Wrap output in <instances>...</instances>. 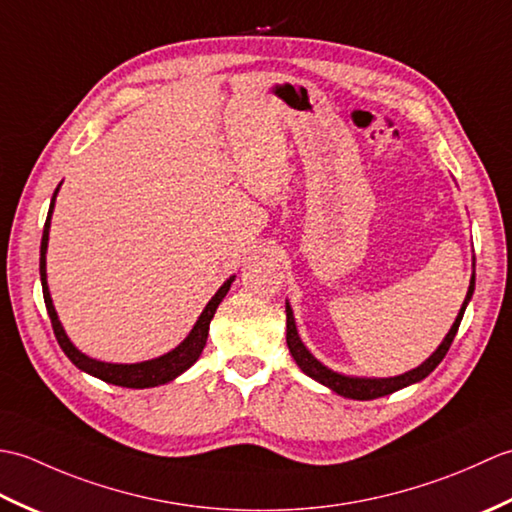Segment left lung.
Masks as SVG:
<instances>
[{"mask_svg":"<svg viewBox=\"0 0 512 512\" xmlns=\"http://www.w3.org/2000/svg\"><path fill=\"white\" fill-rule=\"evenodd\" d=\"M473 290H475V273L471 277V286H469V292H466V299H464L462 308L458 312V319H455L449 334L444 336V341L440 343L438 350L433 352L420 367L411 369V372L402 374V376H394V378H352V376H343V374L332 372V369L321 365L317 358H314L306 350V345L301 343L299 334H297L295 317H292V310H290V306L286 303V343H288V350H290L292 358H295V361H297V365L301 367L303 374H308L310 378L317 380V383L330 387L339 396L354 398V400H374V398H380V396L394 394V391H398L402 387H407L411 383H418V380H422V378H427L433 372V369L440 365L442 358L447 356L449 347H451V343L455 339V334H458L460 321H462L464 310H466V303H469L471 297H473Z\"/></svg>","mask_w":512,"mask_h":512,"instance_id":"8db88e82","label":"left lung"}]
</instances>
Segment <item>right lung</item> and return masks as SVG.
I'll use <instances>...</instances> for the list:
<instances>
[{"instance_id":"add662e5","label":"right lung","mask_w":512,"mask_h":512,"mask_svg":"<svg viewBox=\"0 0 512 512\" xmlns=\"http://www.w3.org/2000/svg\"><path fill=\"white\" fill-rule=\"evenodd\" d=\"M59 191V187H57ZM57 191L52 195V202H50V211H48V220L46 226H43V237H41V259H39V273H41V288H43V301H46V308L50 314V323H52V330L54 336H57V341L61 345V350L65 352V356L70 358V361L83 369V372H88L96 378L105 380V383H112L118 387H134V389H143V387H156V385H165L169 380H173L176 376H180L182 372H187V369L198 361L204 345H206V336H209V325L213 314L220 306V301L226 297L228 288L233 284V277L226 281V284L215 292V297L206 303L204 312L200 314L198 323L193 325L191 334L184 339L176 350L154 358V361H145V363H134V365H114V363H101V361H94V358H88L85 354H81L76 347L70 343L68 336H65L61 323L57 319V312H54L52 306V299H50V292H48V281H46V250H48V231H50V213L54 209V198H57Z\"/></svg>"}]
</instances>
